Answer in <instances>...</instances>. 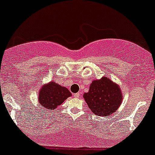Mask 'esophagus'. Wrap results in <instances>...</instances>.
Returning a JSON list of instances; mask_svg holds the SVG:
<instances>
[{"label":"esophagus","mask_w":155,"mask_h":155,"mask_svg":"<svg viewBox=\"0 0 155 155\" xmlns=\"http://www.w3.org/2000/svg\"><path fill=\"white\" fill-rule=\"evenodd\" d=\"M79 96H80V93H79V92H77V93H76L74 95L75 98H79Z\"/></svg>","instance_id":"1"}]
</instances>
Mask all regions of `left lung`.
Listing matches in <instances>:
<instances>
[{"label": "left lung", "mask_w": 155, "mask_h": 155, "mask_svg": "<svg viewBox=\"0 0 155 155\" xmlns=\"http://www.w3.org/2000/svg\"><path fill=\"white\" fill-rule=\"evenodd\" d=\"M83 98L95 115L104 118L117 111L123 99L119 86L106 76L92 81Z\"/></svg>", "instance_id": "8db88e82"}]
</instances>
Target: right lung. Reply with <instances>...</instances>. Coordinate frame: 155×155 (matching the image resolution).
Segmentation results:
<instances>
[{
  "instance_id": "right-lung-1",
  "label": "right lung",
  "mask_w": 155,
  "mask_h": 155,
  "mask_svg": "<svg viewBox=\"0 0 155 155\" xmlns=\"http://www.w3.org/2000/svg\"><path fill=\"white\" fill-rule=\"evenodd\" d=\"M71 95L72 94L67 88L51 81L43 85L40 89L38 100L42 108L53 111Z\"/></svg>"
}]
</instances>
